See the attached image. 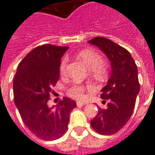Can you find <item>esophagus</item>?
Masks as SVG:
<instances>
[{
	"mask_svg": "<svg viewBox=\"0 0 155 155\" xmlns=\"http://www.w3.org/2000/svg\"><path fill=\"white\" fill-rule=\"evenodd\" d=\"M84 105V103H82V102H77L76 103V106L77 107H82Z\"/></svg>",
	"mask_w": 155,
	"mask_h": 155,
	"instance_id": "1",
	"label": "esophagus"
}]
</instances>
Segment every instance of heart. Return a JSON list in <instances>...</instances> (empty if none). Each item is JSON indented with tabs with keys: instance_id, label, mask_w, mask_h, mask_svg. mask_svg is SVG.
<instances>
[{
	"instance_id": "heart-1",
	"label": "heart",
	"mask_w": 155,
	"mask_h": 155,
	"mask_svg": "<svg viewBox=\"0 0 155 155\" xmlns=\"http://www.w3.org/2000/svg\"><path fill=\"white\" fill-rule=\"evenodd\" d=\"M79 57L85 64L88 69L96 75H103L105 73V67L102 64L103 58L96 51L92 50H84L79 54ZM66 65H67V59L64 58L60 66V71L62 74L66 73ZM86 88L89 91H92L94 89L93 85H87L86 87H84V85L74 84L68 89V94L71 98H75L77 100H83L85 98L84 91Z\"/></svg>"
}]
</instances>
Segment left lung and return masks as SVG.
<instances>
[{
	"mask_svg": "<svg viewBox=\"0 0 155 155\" xmlns=\"http://www.w3.org/2000/svg\"><path fill=\"white\" fill-rule=\"evenodd\" d=\"M88 42L98 47L111 64V75L101 89V98L108 100L107 107H99L90 125L101 135H112L124 127L135 108L140 92L137 66L129 51L106 38L97 37Z\"/></svg>",
	"mask_w": 155,
	"mask_h": 155,
	"instance_id": "obj_1",
	"label": "left lung"
}]
</instances>
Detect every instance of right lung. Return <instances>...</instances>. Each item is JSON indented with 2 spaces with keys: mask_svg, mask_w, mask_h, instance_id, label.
Wrapping results in <instances>:
<instances>
[{
  "mask_svg": "<svg viewBox=\"0 0 155 155\" xmlns=\"http://www.w3.org/2000/svg\"><path fill=\"white\" fill-rule=\"evenodd\" d=\"M68 48L51 44L34 48L19 63L14 79L15 104L24 123L45 140L64 135L70 113L76 107L69 98H63L56 107L48 105L51 88L60 77L61 59Z\"/></svg>",
  "mask_w": 155,
  "mask_h": 155,
  "instance_id": "right-lung-1",
  "label": "right lung"
}]
</instances>
